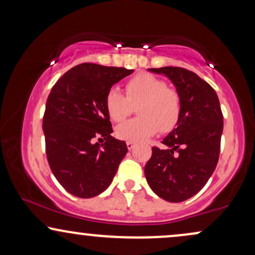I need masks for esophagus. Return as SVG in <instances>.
I'll return each mask as SVG.
<instances>
[{
	"instance_id": "34e87169",
	"label": "esophagus",
	"mask_w": 255,
	"mask_h": 255,
	"mask_svg": "<svg viewBox=\"0 0 255 255\" xmlns=\"http://www.w3.org/2000/svg\"><path fill=\"white\" fill-rule=\"evenodd\" d=\"M126 144H127V147L129 148V150H131V148H133V146H134V142L133 141H130V140H127V141H126Z\"/></svg>"
}]
</instances>
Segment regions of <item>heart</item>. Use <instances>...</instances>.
I'll use <instances>...</instances> for the list:
<instances>
[{"label": "heart", "instance_id": "1", "mask_svg": "<svg viewBox=\"0 0 255 255\" xmlns=\"http://www.w3.org/2000/svg\"><path fill=\"white\" fill-rule=\"evenodd\" d=\"M139 119L129 120L118 126L120 139L140 141L156 134L165 133L176 126L181 114V98L162 79L147 73H139L126 83V95L110 89L105 96V108L110 119L121 122L137 107Z\"/></svg>", "mask_w": 255, "mask_h": 255}]
</instances>
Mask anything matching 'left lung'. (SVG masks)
<instances>
[{
    "instance_id": "1",
    "label": "left lung",
    "mask_w": 255,
    "mask_h": 255,
    "mask_svg": "<svg viewBox=\"0 0 255 255\" xmlns=\"http://www.w3.org/2000/svg\"><path fill=\"white\" fill-rule=\"evenodd\" d=\"M165 74L181 98L177 126L152 147L145 165L151 189L170 203H181L201 191L215 171L221 150L223 114L216 91L195 73L181 67L150 68Z\"/></svg>"
}]
</instances>
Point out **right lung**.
<instances>
[{"instance_id":"1","label":"right lung","mask_w":255,"mask_h":255,"mask_svg":"<svg viewBox=\"0 0 255 255\" xmlns=\"http://www.w3.org/2000/svg\"><path fill=\"white\" fill-rule=\"evenodd\" d=\"M133 69L81 63L56 81L43 116L45 151L61 186L78 198L104 192L127 153L125 141L111 136L105 96ZM106 141L101 145L94 140Z\"/></svg>"}]
</instances>
